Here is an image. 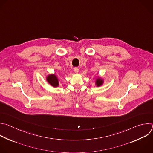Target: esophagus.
Wrapping results in <instances>:
<instances>
[{"mask_svg": "<svg viewBox=\"0 0 153 153\" xmlns=\"http://www.w3.org/2000/svg\"><path fill=\"white\" fill-rule=\"evenodd\" d=\"M74 71L76 73H78V72H79V68H74Z\"/></svg>", "mask_w": 153, "mask_h": 153, "instance_id": "34e87169", "label": "esophagus"}]
</instances>
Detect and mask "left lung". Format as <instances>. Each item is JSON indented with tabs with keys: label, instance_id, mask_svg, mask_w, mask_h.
I'll list each match as a JSON object with an SVG mask.
<instances>
[{
	"label": "left lung",
	"instance_id": "8db88e82",
	"mask_svg": "<svg viewBox=\"0 0 153 153\" xmlns=\"http://www.w3.org/2000/svg\"><path fill=\"white\" fill-rule=\"evenodd\" d=\"M105 81L103 80V79H102L101 77H97L95 78V84L97 87H99L101 85H103Z\"/></svg>",
	"mask_w": 153,
	"mask_h": 153
}]
</instances>
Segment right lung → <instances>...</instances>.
I'll list each match as a JSON object with an SVG mask.
<instances>
[{
  "mask_svg": "<svg viewBox=\"0 0 153 153\" xmlns=\"http://www.w3.org/2000/svg\"><path fill=\"white\" fill-rule=\"evenodd\" d=\"M46 80L51 86L56 88L59 86V79L55 74H50L46 76Z\"/></svg>",
  "mask_w": 153,
  "mask_h": 153,
  "instance_id": "1",
  "label": "right lung"
}]
</instances>
